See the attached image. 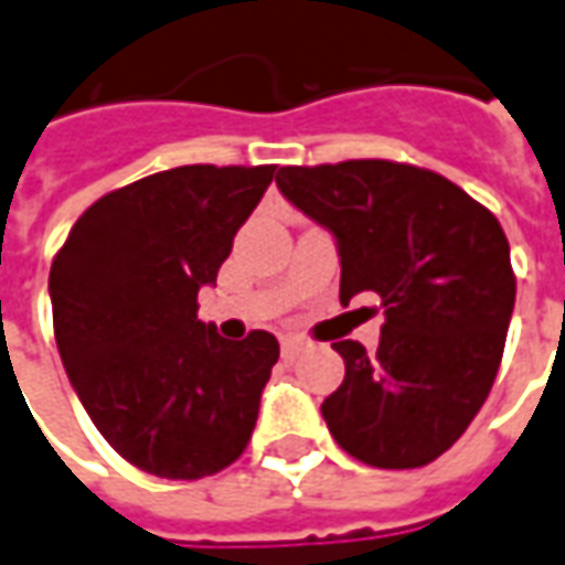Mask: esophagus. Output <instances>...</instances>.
I'll return each instance as SVG.
<instances>
[{
	"label": "esophagus",
	"mask_w": 565,
	"mask_h": 565,
	"mask_svg": "<svg viewBox=\"0 0 565 565\" xmlns=\"http://www.w3.org/2000/svg\"><path fill=\"white\" fill-rule=\"evenodd\" d=\"M299 349H302V342H299L296 337H284L281 339V354H284V358H294Z\"/></svg>",
	"instance_id": "34e87169"
}]
</instances>
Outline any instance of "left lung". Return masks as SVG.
<instances>
[{
  "instance_id": "left-lung-1",
  "label": "left lung",
  "mask_w": 565,
  "mask_h": 565,
  "mask_svg": "<svg viewBox=\"0 0 565 565\" xmlns=\"http://www.w3.org/2000/svg\"><path fill=\"white\" fill-rule=\"evenodd\" d=\"M284 199L333 232L339 299L373 290L376 351L333 349L345 379L321 404L339 447L373 468L444 456L489 397L516 278L499 220L440 173L385 159L281 168Z\"/></svg>"
}]
</instances>
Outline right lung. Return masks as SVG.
Returning a JSON list of instances; mask_svg holds the SVG:
<instances>
[{
	"label": "right lung",
	"mask_w": 565,
	"mask_h": 565,
	"mask_svg": "<svg viewBox=\"0 0 565 565\" xmlns=\"http://www.w3.org/2000/svg\"><path fill=\"white\" fill-rule=\"evenodd\" d=\"M275 164H183L94 201L49 275L54 339L97 431L168 480L228 468L250 440L278 339L232 342L199 321L235 232Z\"/></svg>",
	"instance_id": "1"
}]
</instances>
